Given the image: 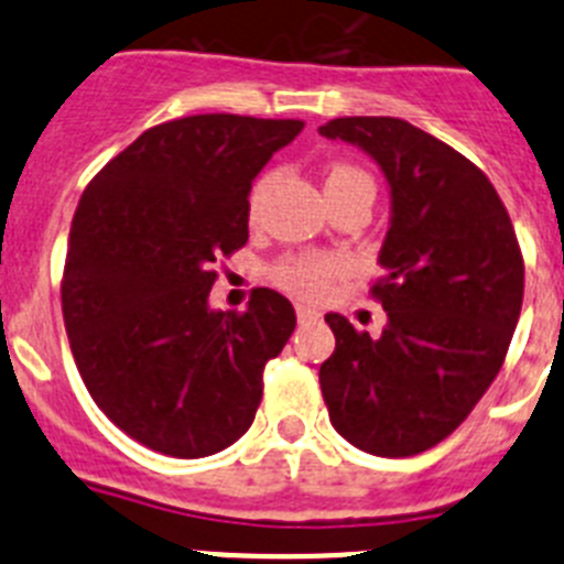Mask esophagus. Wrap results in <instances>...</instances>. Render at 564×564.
Segmentation results:
<instances>
[{
    "instance_id": "esophagus-1",
    "label": "esophagus",
    "mask_w": 564,
    "mask_h": 564,
    "mask_svg": "<svg viewBox=\"0 0 564 564\" xmlns=\"http://www.w3.org/2000/svg\"><path fill=\"white\" fill-rule=\"evenodd\" d=\"M296 318H299V325H311V322H316V318H318V313L313 311V307L299 305L296 307Z\"/></svg>"
}]
</instances>
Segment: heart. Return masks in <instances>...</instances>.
<instances>
[{"mask_svg":"<svg viewBox=\"0 0 564 564\" xmlns=\"http://www.w3.org/2000/svg\"><path fill=\"white\" fill-rule=\"evenodd\" d=\"M273 183V172H262L253 181L251 192H248V217L251 223L257 220L265 203V194ZM352 188H372L370 174L364 169L352 166V163H330L325 169V192L327 197L336 194L352 192ZM341 271V259L333 253H291L282 257L276 265L271 268V279L282 291L293 293L299 299H316L327 291L330 279Z\"/></svg>","mask_w":564,"mask_h":564,"instance_id":"obj_1","label":"heart"}]
</instances>
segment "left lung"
<instances>
[{"label":"left lung","mask_w":564,"mask_h":564,"mask_svg":"<svg viewBox=\"0 0 564 564\" xmlns=\"http://www.w3.org/2000/svg\"><path fill=\"white\" fill-rule=\"evenodd\" d=\"M372 154L392 192L378 338L338 313L318 383L344 441L378 457L432 449L468 417L506 361L525 262L500 194L449 143L401 118L356 115L318 127Z\"/></svg>","instance_id":"8db88e82"}]
</instances>
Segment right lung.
Masks as SVG:
<instances>
[{"label": "right lung", "mask_w": 564, "mask_h": 564, "mask_svg": "<svg viewBox=\"0 0 564 564\" xmlns=\"http://www.w3.org/2000/svg\"><path fill=\"white\" fill-rule=\"evenodd\" d=\"M293 118L188 115L147 129L89 181L62 276L69 350L98 410L181 460L246 435L262 372L296 313L253 288L248 311H212L214 265L248 242V192Z\"/></svg>", "instance_id": "right-lung-1"}]
</instances>
